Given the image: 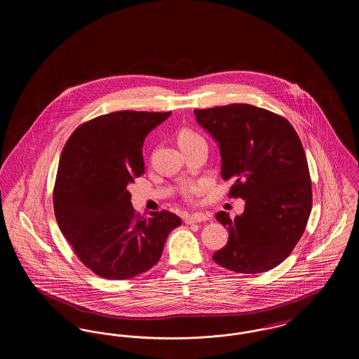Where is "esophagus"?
<instances>
[{
    "label": "esophagus",
    "mask_w": 359,
    "mask_h": 359,
    "mask_svg": "<svg viewBox=\"0 0 359 359\" xmlns=\"http://www.w3.org/2000/svg\"><path fill=\"white\" fill-rule=\"evenodd\" d=\"M208 215L207 214H202V212H195V214H191V215H187L186 217V223L187 224H192V223H199V222H205V221H208Z\"/></svg>",
    "instance_id": "34e87169"
}]
</instances>
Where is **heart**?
<instances>
[{
	"mask_svg": "<svg viewBox=\"0 0 359 359\" xmlns=\"http://www.w3.org/2000/svg\"><path fill=\"white\" fill-rule=\"evenodd\" d=\"M202 140H203L202 137L199 136L196 132L191 130V129H182L177 133V142H179L180 147L196 142V141H202ZM195 192H198V187H195V186H186L183 188V194L187 199H191Z\"/></svg>",
	"mask_w": 359,
	"mask_h": 359,
	"instance_id": "heart-1",
	"label": "heart"
}]
</instances>
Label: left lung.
Masks as SVG:
<instances>
[{"mask_svg":"<svg viewBox=\"0 0 359 359\" xmlns=\"http://www.w3.org/2000/svg\"><path fill=\"white\" fill-rule=\"evenodd\" d=\"M217 141L230 196L245 201L234 219L215 218L229 241L212 259L237 273H262L281 264L302 238L312 207L311 177L302 141L288 120L248 103L194 110Z\"/></svg>","mask_w":359,"mask_h":359,"instance_id":"left-lung-1","label":"left lung"}]
</instances>
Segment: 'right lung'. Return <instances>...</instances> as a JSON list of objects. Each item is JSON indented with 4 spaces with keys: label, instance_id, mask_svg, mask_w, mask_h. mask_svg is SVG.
Here are the masks:
<instances>
[{
    "label": "right lung",
    "instance_id": "1",
    "mask_svg": "<svg viewBox=\"0 0 359 359\" xmlns=\"http://www.w3.org/2000/svg\"><path fill=\"white\" fill-rule=\"evenodd\" d=\"M170 116L109 113L78 126L63 148L53 188L56 222L78 258L103 278L149 271L182 224L167 210L140 217L126 188L144 173L145 137Z\"/></svg>",
    "mask_w": 359,
    "mask_h": 359
}]
</instances>
